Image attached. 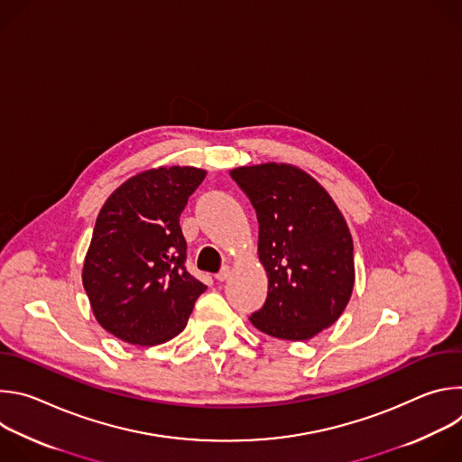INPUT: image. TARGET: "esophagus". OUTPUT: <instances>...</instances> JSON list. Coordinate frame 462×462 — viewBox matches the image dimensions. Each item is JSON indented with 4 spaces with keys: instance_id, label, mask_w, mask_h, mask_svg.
I'll use <instances>...</instances> for the list:
<instances>
[{
    "instance_id": "34e87169",
    "label": "esophagus",
    "mask_w": 462,
    "mask_h": 462,
    "mask_svg": "<svg viewBox=\"0 0 462 462\" xmlns=\"http://www.w3.org/2000/svg\"><path fill=\"white\" fill-rule=\"evenodd\" d=\"M230 278V267H223L217 274H216V280L217 282H225V280H228Z\"/></svg>"
}]
</instances>
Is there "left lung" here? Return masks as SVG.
<instances>
[{
	"instance_id": "obj_1",
	"label": "left lung",
	"mask_w": 462,
	"mask_h": 462,
	"mask_svg": "<svg viewBox=\"0 0 462 462\" xmlns=\"http://www.w3.org/2000/svg\"><path fill=\"white\" fill-rule=\"evenodd\" d=\"M259 223L267 301L250 321L282 340H309L331 327L355 285L353 237L335 201L310 175L289 164L230 171Z\"/></svg>"
}]
</instances>
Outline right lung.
Instances as JSON below:
<instances>
[{"instance_id": "obj_1", "label": "right lung", "mask_w": 462, "mask_h": 462, "mask_svg": "<svg viewBox=\"0 0 462 462\" xmlns=\"http://www.w3.org/2000/svg\"><path fill=\"white\" fill-rule=\"evenodd\" d=\"M207 171L157 168L116 188L104 203L82 282L95 318L113 337L157 346L186 327L207 285L186 271L179 217Z\"/></svg>"}]
</instances>
